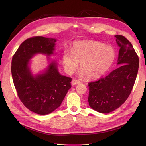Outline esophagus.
Segmentation results:
<instances>
[{"instance_id":"esophagus-1","label":"esophagus","mask_w":146,"mask_h":146,"mask_svg":"<svg viewBox=\"0 0 146 146\" xmlns=\"http://www.w3.org/2000/svg\"><path fill=\"white\" fill-rule=\"evenodd\" d=\"M81 83L80 81L77 80V79H73L72 81V85H77V84H79V83Z\"/></svg>"}]
</instances>
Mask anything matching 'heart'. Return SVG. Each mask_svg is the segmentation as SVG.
<instances>
[{"instance_id":"b5f03b06","label":"heart","mask_w":146,"mask_h":146,"mask_svg":"<svg viewBox=\"0 0 146 146\" xmlns=\"http://www.w3.org/2000/svg\"><path fill=\"white\" fill-rule=\"evenodd\" d=\"M116 53L110 46L94 41L75 42L72 52L66 50L63 62L66 70L72 73L77 69L78 62L88 77L95 78L104 74L115 59Z\"/></svg>"}]
</instances>
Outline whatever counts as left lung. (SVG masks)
<instances>
[{"label": "left lung", "instance_id": "left-lung-1", "mask_svg": "<svg viewBox=\"0 0 146 146\" xmlns=\"http://www.w3.org/2000/svg\"><path fill=\"white\" fill-rule=\"evenodd\" d=\"M120 47V66L105 77L88 83V102L96 111L107 114L118 108L129 98L139 68V57L131 42L122 35L114 36Z\"/></svg>", "mask_w": 146, "mask_h": 146}]
</instances>
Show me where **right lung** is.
<instances>
[{
  "label": "right lung",
  "instance_id": "1",
  "mask_svg": "<svg viewBox=\"0 0 146 146\" xmlns=\"http://www.w3.org/2000/svg\"><path fill=\"white\" fill-rule=\"evenodd\" d=\"M56 39L34 36L25 40L13 55L11 74L17 96L25 107L41 115L59 107L68 90L72 78L61 76L55 62L46 71L33 77L29 68V60L36 54H53Z\"/></svg>",
  "mask_w": 146,
  "mask_h": 146
}]
</instances>
